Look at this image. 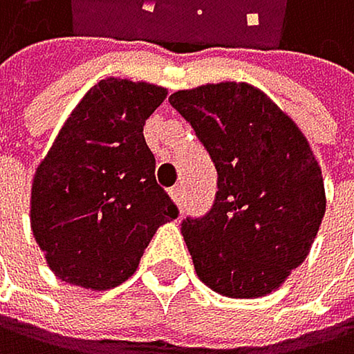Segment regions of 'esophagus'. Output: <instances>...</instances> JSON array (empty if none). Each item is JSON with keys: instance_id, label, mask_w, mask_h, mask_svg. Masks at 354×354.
Instances as JSON below:
<instances>
[{"instance_id": "esophagus-1", "label": "esophagus", "mask_w": 354, "mask_h": 354, "mask_svg": "<svg viewBox=\"0 0 354 354\" xmlns=\"http://www.w3.org/2000/svg\"><path fill=\"white\" fill-rule=\"evenodd\" d=\"M169 198L174 200V204H176V207H178V209H183V204H185V194H183V189H178V187H176V189H171V192H169Z\"/></svg>"}]
</instances>
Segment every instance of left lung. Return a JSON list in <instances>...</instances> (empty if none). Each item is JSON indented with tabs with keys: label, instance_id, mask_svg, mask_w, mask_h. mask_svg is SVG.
Instances as JSON below:
<instances>
[{
	"label": "left lung",
	"instance_id": "left-lung-1",
	"mask_svg": "<svg viewBox=\"0 0 354 354\" xmlns=\"http://www.w3.org/2000/svg\"><path fill=\"white\" fill-rule=\"evenodd\" d=\"M217 169L202 220L183 222L198 279L226 298H263L307 259L326 211L322 169L307 137L248 82L176 91Z\"/></svg>",
	"mask_w": 354,
	"mask_h": 354
}]
</instances>
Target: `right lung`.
<instances>
[{
    "label": "right lung",
    "mask_w": 354,
    "mask_h": 354,
    "mask_svg": "<svg viewBox=\"0 0 354 354\" xmlns=\"http://www.w3.org/2000/svg\"><path fill=\"white\" fill-rule=\"evenodd\" d=\"M167 88L104 77L75 104L32 178L30 226L56 279L106 292L128 281L154 237L178 217L156 185L145 119Z\"/></svg>",
    "instance_id": "obj_1"
}]
</instances>
